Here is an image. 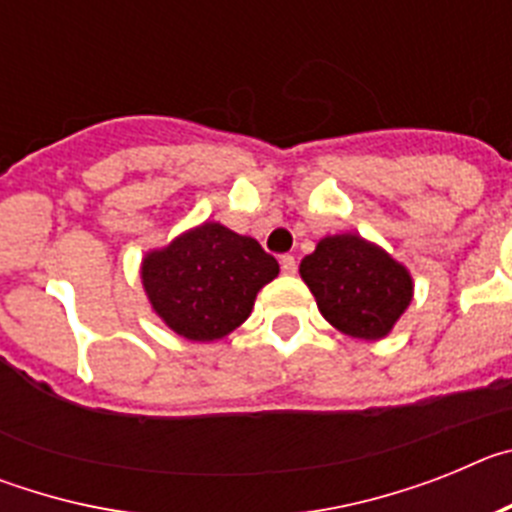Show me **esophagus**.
<instances>
[{
	"mask_svg": "<svg viewBox=\"0 0 512 512\" xmlns=\"http://www.w3.org/2000/svg\"><path fill=\"white\" fill-rule=\"evenodd\" d=\"M279 264H282L284 274H295V271H297V259L292 256V253H284L282 259H279Z\"/></svg>",
	"mask_w": 512,
	"mask_h": 512,
	"instance_id": "esophagus-1",
	"label": "esophagus"
}]
</instances>
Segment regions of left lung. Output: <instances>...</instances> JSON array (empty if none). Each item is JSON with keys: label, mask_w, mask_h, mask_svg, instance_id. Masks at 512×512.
Here are the masks:
<instances>
[{"label": "left lung", "mask_w": 512, "mask_h": 512, "mask_svg": "<svg viewBox=\"0 0 512 512\" xmlns=\"http://www.w3.org/2000/svg\"><path fill=\"white\" fill-rule=\"evenodd\" d=\"M318 310L351 338L379 341L413 300V277L361 235H328L300 264Z\"/></svg>", "instance_id": "left-lung-1"}]
</instances>
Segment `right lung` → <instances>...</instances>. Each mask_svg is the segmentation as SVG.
Returning <instances> with one entry per match:
<instances>
[{"instance_id": "add662e5", "label": "right lung", "mask_w": 512, "mask_h": 512, "mask_svg": "<svg viewBox=\"0 0 512 512\" xmlns=\"http://www.w3.org/2000/svg\"><path fill=\"white\" fill-rule=\"evenodd\" d=\"M279 274L274 256L220 223L187 230L151 251L140 279L156 315L187 341H217L251 315L259 289Z\"/></svg>"}]
</instances>
